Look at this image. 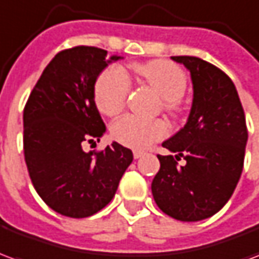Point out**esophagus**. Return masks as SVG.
Listing matches in <instances>:
<instances>
[{
	"instance_id": "obj_1",
	"label": "esophagus",
	"mask_w": 259,
	"mask_h": 259,
	"mask_svg": "<svg viewBox=\"0 0 259 259\" xmlns=\"http://www.w3.org/2000/svg\"><path fill=\"white\" fill-rule=\"evenodd\" d=\"M144 154H146V152H144V151H133V157H135L136 159H139V158L143 157Z\"/></svg>"
}]
</instances>
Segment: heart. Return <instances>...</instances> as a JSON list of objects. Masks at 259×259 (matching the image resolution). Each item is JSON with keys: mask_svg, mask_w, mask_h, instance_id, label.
Returning <instances> with one entry per match:
<instances>
[{"mask_svg": "<svg viewBox=\"0 0 259 259\" xmlns=\"http://www.w3.org/2000/svg\"><path fill=\"white\" fill-rule=\"evenodd\" d=\"M137 77L157 91L163 98V107L172 116L182 112V96L187 89V76L185 70L170 61L155 59L146 64L133 66ZM130 94V81L123 69L111 66L98 77L94 89V101L97 109L107 116H115L126 105ZM113 139L122 146L146 150L152 143L162 140L168 135V126L161 119L139 118L126 115L112 124Z\"/></svg>", "mask_w": 259, "mask_h": 259, "instance_id": "b5f03b06", "label": "heart"}]
</instances>
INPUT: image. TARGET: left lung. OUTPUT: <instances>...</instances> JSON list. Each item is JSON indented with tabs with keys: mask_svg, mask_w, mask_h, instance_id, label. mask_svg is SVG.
<instances>
[{
	"mask_svg": "<svg viewBox=\"0 0 259 259\" xmlns=\"http://www.w3.org/2000/svg\"><path fill=\"white\" fill-rule=\"evenodd\" d=\"M190 70L193 105L187 123L162 147L176 155H158L161 168L151 190L159 209L182 222L215 215L233 194L244 165L248 132L233 81L215 65L197 57H172ZM183 157L186 163L179 167Z\"/></svg>",
	"mask_w": 259,
	"mask_h": 259,
	"instance_id": "8db88e82",
	"label": "left lung"
}]
</instances>
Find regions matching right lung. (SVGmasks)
Wrapping results in <instances>:
<instances>
[{
	"mask_svg": "<svg viewBox=\"0 0 259 259\" xmlns=\"http://www.w3.org/2000/svg\"><path fill=\"white\" fill-rule=\"evenodd\" d=\"M107 51L77 46L58 53L31 90L23 111V151L31 183L42 201L69 218L101 211L116 193L133 161L129 148L112 143L85 152L100 141L105 124L94 101V84L109 62Z\"/></svg>",
	"mask_w": 259,
	"mask_h": 259,
	"instance_id": "add662e5",
	"label": "right lung"
}]
</instances>
